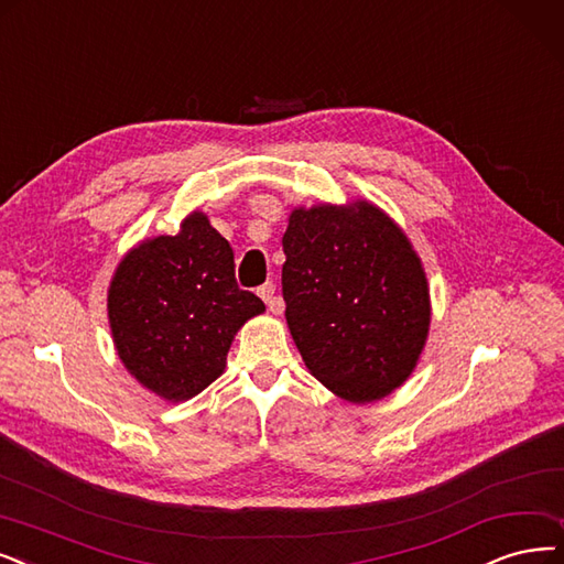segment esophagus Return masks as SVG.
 Listing matches in <instances>:
<instances>
[{
	"mask_svg": "<svg viewBox=\"0 0 564 564\" xmlns=\"http://www.w3.org/2000/svg\"><path fill=\"white\" fill-rule=\"evenodd\" d=\"M259 299L268 305V310L273 314H282L284 312V301L280 296H275V284L273 282H265L259 286Z\"/></svg>",
	"mask_w": 564,
	"mask_h": 564,
	"instance_id": "1",
	"label": "esophagus"
}]
</instances>
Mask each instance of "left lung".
<instances>
[{
	"label": "left lung",
	"mask_w": 564,
	"mask_h": 564,
	"mask_svg": "<svg viewBox=\"0 0 564 564\" xmlns=\"http://www.w3.org/2000/svg\"><path fill=\"white\" fill-rule=\"evenodd\" d=\"M286 326L312 377L354 404L410 379L431 333L412 240L368 198L291 210L282 236Z\"/></svg>",
	"instance_id": "left-lung-1"
}]
</instances>
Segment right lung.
I'll return each instance as SVG.
<instances>
[{
    "instance_id": "right-lung-1",
    "label": "right lung",
    "mask_w": 564,
    "mask_h": 564,
    "mask_svg": "<svg viewBox=\"0 0 564 564\" xmlns=\"http://www.w3.org/2000/svg\"><path fill=\"white\" fill-rule=\"evenodd\" d=\"M108 326L127 372L166 402H185L227 368L236 333L265 305L236 284L234 250L206 213L173 236L137 242L108 284Z\"/></svg>"
}]
</instances>
